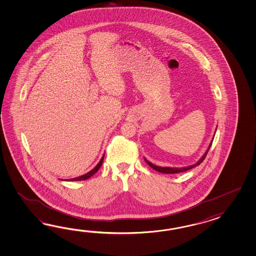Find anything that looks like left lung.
Returning a JSON list of instances; mask_svg holds the SVG:
<instances>
[{
    "label": "left lung",
    "mask_w": 256,
    "mask_h": 256,
    "mask_svg": "<svg viewBox=\"0 0 256 256\" xmlns=\"http://www.w3.org/2000/svg\"><path fill=\"white\" fill-rule=\"evenodd\" d=\"M213 142V140H212ZM212 142H211L210 145V147L208 148L206 150V152H204V155L202 156V158L199 160L198 162H196V164H194L193 165H190V166H188V167H182V168H170V167H160V166H157V165H154L152 164V162H150L148 160L145 159V162L148 164L152 169H154L155 170H157V172H162V174H178V172H186V170H190V169H192L194 167H196V166H198V165L200 164L203 160H204V158H206V154L208 152V150H210V148L211 144H212Z\"/></svg>",
    "instance_id": "1"
}]
</instances>
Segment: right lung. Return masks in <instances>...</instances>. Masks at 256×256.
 I'll return each instance as SVG.
<instances>
[{"mask_svg": "<svg viewBox=\"0 0 256 256\" xmlns=\"http://www.w3.org/2000/svg\"><path fill=\"white\" fill-rule=\"evenodd\" d=\"M104 155H102V159L100 160V162H98V164L92 169V170H90L89 172H87L86 174H84V176H82L79 177H75V178H72V179H68L67 181H84L86 179H88V178H90V177L92 176L96 172L97 170L100 169V167H101V165H102V162H104Z\"/></svg>", "mask_w": 256, "mask_h": 256, "instance_id": "right-lung-1", "label": "right lung"}]
</instances>
